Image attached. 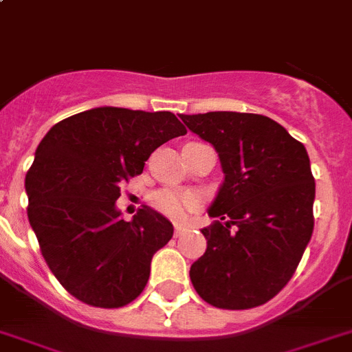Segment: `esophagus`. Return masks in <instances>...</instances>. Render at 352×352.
I'll use <instances>...</instances> for the list:
<instances>
[{"label": "esophagus", "instance_id": "1", "mask_svg": "<svg viewBox=\"0 0 352 352\" xmlns=\"http://www.w3.org/2000/svg\"><path fill=\"white\" fill-rule=\"evenodd\" d=\"M186 231H188V227L181 226V223H177V226L173 227V234H175V236H182Z\"/></svg>", "mask_w": 352, "mask_h": 352}]
</instances>
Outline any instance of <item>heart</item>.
Masks as SVG:
<instances>
[{
	"label": "heart",
	"mask_w": 352,
	"mask_h": 352,
	"mask_svg": "<svg viewBox=\"0 0 352 352\" xmlns=\"http://www.w3.org/2000/svg\"><path fill=\"white\" fill-rule=\"evenodd\" d=\"M152 206L164 217L181 221L197 208V197L181 190H161L153 193Z\"/></svg>",
	"instance_id": "b5f03b06"
}]
</instances>
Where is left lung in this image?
Returning a JSON list of instances; mask_svg holds the SVG:
<instances>
[{
  "mask_svg": "<svg viewBox=\"0 0 352 352\" xmlns=\"http://www.w3.org/2000/svg\"><path fill=\"white\" fill-rule=\"evenodd\" d=\"M181 120L217 148L226 173L209 208L220 220L202 229L208 249L191 265V283L217 308L261 306L288 285L311 238L308 152L261 114L218 111Z\"/></svg>",
  "mask_w": 352,
  "mask_h": 352,
  "instance_id": "obj_1",
  "label": "left lung"
}]
</instances>
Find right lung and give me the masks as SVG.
<instances>
[{"label": "right lung", "instance_id": "add662e5", "mask_svg": "<svg viewBox=\"0 0 352 352\" xmlns=\"http://www.w3.org/2000/svg\"><path fill=\"white\" fill-rule=\"evenodd\" d=\"M184 134L171 112L98 107L44 135L25 179L26 211L43 258L73 297L121 308L144 290L173 226L148 206L125 221L114 202L153 150Z\"/></svg>", "mask_w": 352, "mask_h": 352}]
</instances>
